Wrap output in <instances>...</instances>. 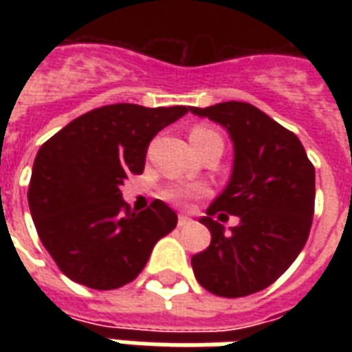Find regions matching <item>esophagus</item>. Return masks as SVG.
Masks as SVG:
<instances>
[{
	"label": "esophagus",
	"mask_w": 352,
	"mask_h": 352,
	"mask_svg": "<svg viewBox=\"0 0 352 352\" xmlns=\"http://www.w3.org/2000/svg\"><path fill=\"white\" fill-rule=\"evenodd\" d=\"M192 219L190 217H186V214H179V221H177V224H179V228H183V226H186V224H190Z\"/></svg>",
	"instance_id": "obj_1"
}]
</instances>
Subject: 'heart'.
Masks as SVG:
<instances>
[{"instance_id":"1","label":"heart","mask_w":352,"mask_h":352,"mask_svg":"<svg viewBox=\"0 0 352 352\" xmlns=\"http://www.w3.org/2000/svg\"><path fill=\"white\" fill-rule=\"evenodd\" d=\"M221 138L217 131L209 130V128H204V126H196L194 130L190 131V141H207V139ZM204 190L199 186H188V184H171L164 190V198L175 204V206H188L192 199L201 196Z\"/></svg>"}]
</instances>
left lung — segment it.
<instances>
[{
	"instance_id": "left-lung-1",
	"label": "left lung",
	"mask_w": 352,
	"mask_h": 352,
	"mask_svg": "<svg viewBox=\"0 0 352 352\" xmlns=\"http://www.w3.org/2000/svg\"><path fill=\"white\" fill-rule=\"evenodd\" d=\"M190 113L221 124L234 143L228 184L199 219L211 243L192 256V270L211 294H254L287 272L309 237L315 168L300 139L251 103L224 101ZM228 214L240 224L226 232L218 221Z\"/></svg>"
}]
</instances>
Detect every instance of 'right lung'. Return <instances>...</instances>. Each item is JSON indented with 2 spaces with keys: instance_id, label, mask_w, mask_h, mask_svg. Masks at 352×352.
Instances as JSON below:
<instances>
[{
  "instance_id": "obj_1",
  "label": "right lung",
  "mask_w": 352,
  "mask_h": 352,
  "mask_svg": "<svg viewBox=\"0 0 352 352\" xmlns=\"http://www.w3.org/2000/svg\"><path fill=\"white\" fill-rule=\"evenodd\" d=\"M188 107L115 103L75 118L35 156L28 190L41 243L75 283L113 290L138 277L158 239L177 226L160 199L135 213L120 186L145 169L148 143Z\"/></svg>"
}]
</instances>
